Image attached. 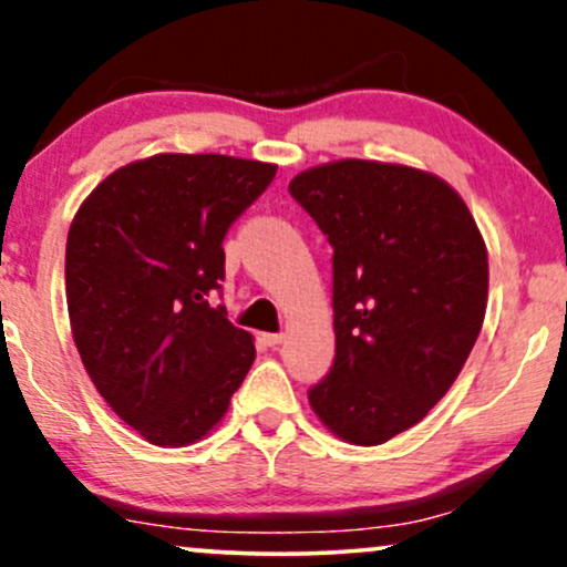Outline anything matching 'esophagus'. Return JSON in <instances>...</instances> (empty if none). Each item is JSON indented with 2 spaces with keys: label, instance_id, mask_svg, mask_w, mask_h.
Listing matches in <instances>:
<instances>
[{
  "label": "esophagus",
  "instance_id": "1",
  "mask_svg": "<svg viewBox=\"0 0 567 567\" xmlns=\"http://www.w3.org/2000/svg\"><path fill=\"white\" fill-rule=\"evenodd\" d=\"M282 333H264L261 336V341L266 343V347H279V343H282Z\"/></svg>",
  "mask_w": 567,
  "mask_h": 567
}]
</instances>
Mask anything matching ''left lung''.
Instances as JSON below:
<instances>
[{
    "label": "left lung",
    "mask_w": 567,
    "mask_h": 567,
    "mask_svg": "<svg viewBox=\"0 0 567 567\" xmlns=\"http://www.w3.org/2000/svg\"><path fill=\"white\" fill-rule=\"evenodd\" d=\"M333 247L336 360L311 410L351 445L415 426L458 379L487 306V250L437 175L338 159L290 181Z\"/></svg>",
    "instance_id": "1"
}]
</instances>
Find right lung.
<instances>
[{
	"label": "right lung",
	"mask_w": 567,
	"mask_h": 567,
	"mask_svg": "<svg viewBox=\"0 0 567 567\" xmlns=\"http://www.w3.org/2000/svg\"><path fill=\"white\" fill-rule=\"evenodd\" d=\"M277 165L157 154L101 181L71 220L66 303L82 365L143 440L184 447L224 419L256 360L213 292L224 237Z\"/></svg>",
	"instance_id": "add662e5"
}]
</instances>
